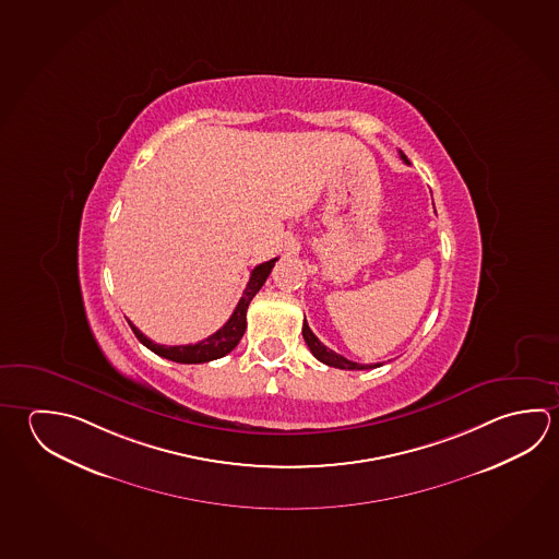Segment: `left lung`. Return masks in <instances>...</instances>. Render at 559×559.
I'll return each instance as SVG.
<instances>
[{"mask_svg": "<svg viewBox=\"0 0 559 559\" xmlns=\"http://www.w3.org/2000/svg\"><path fill=\"white\" fill-rule=\"evenodd\" d=\"M401 158L404 163H408V158L404 157L401 153ZM302 335L304 342L306 345L310 347V352H312L313 357L318 359V361L325 362V365H330V367H335V369H349V371H361V369H374V367H381L379 362L377 365H361V362L349 361V359H345L343 355L340 353L332 352L330 347H325L316 335H313L312 330H310V325L306 322V318H304L302 325Z\"/></svg>", "mask_w": 559, "mask_h": 559, "instance_id": "left-lung-1", "label": "left lung"}]
</instances>
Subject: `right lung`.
<instances>
[{"label":"right lung","instance_id":"add662e5","mask_svg":"<svg viewBox=\"0 0 559 559\" xmlns=\"http://www.w3.org/2000/svg\"><path fill=\"white\" fill-rule=\"evenodd\" d=\"M276 261L278 259H271V261L261 263V265H257L251 271V278H249L243 296L237 302L231 318L224 323V328H219L216 333H212L210 337L202 340V342L194 343V345H158V343L151 342L145 333L139 332L133 323L129 322V325H131V330L135 333L139 342L148 347L151 352L157 353V355L165 357V359H170V361L207 362L219 359V357H224L227 353L234 352L239 340L243 337L247 328V308H249V302L253 300V296L265 284L266 276L271 275Z\"/></svg>","mask_w":559,"mask_h":559}]
</instances>
